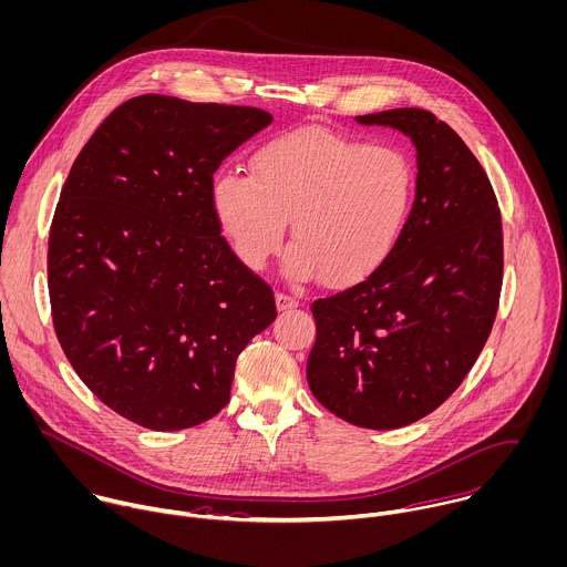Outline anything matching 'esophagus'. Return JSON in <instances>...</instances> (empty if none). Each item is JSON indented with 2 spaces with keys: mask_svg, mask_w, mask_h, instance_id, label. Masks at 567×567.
Wrapping results in <instances>:
<instances>
[{
  "mask_svg": "<svg viewBox=\"0 0 567 567\" xmlns=\"http://www.w3.org/2000/svg\"><path fill=\"white\" fill-rule=\"evenodd\" d=\"M276 305H278V309H280V311H285V309L298 307V300H296L293 296L285 293V291H278V293H276Z\"/></svg>",
  "mask_w": 567,
  "mask_h": 567,
  "instance_id": "obj_1",
  "label": "esophagus"
}]
</instances>
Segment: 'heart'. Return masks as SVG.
Segmentation results:
<instances>
[{"label":"heart","mask_w":567,"mask_h":567,"mask_svg":"<svg viewBox=\"0 0 567 567\" xmlns=\"http://www.w3.org/2000/svg\"><path fill=\"white\" fill-rule=\"evenodd\" d=\"M414 188V168L399 148L305 126L260 146L251 175L218 171L212 205L249 269L269 262L291 220L287 274L349 287L369 278L394 251Z\"/></svg>","instance_id":"obj_1"}]
</instances>
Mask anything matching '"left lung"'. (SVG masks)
<instances>
[{
	"label": "left lung",
	"mask_w": 567,
	"mask_h": 567,
	"mask_svg": "<svg viewBox=\"0 0 567 567\" xmlns=\"http://www.w3.org/2000/svg\"><path fill=\"white\" fill-rule=\"evenodd\" d=\"M355 120L412 137L416 200L379 269L311 302L307 383L338 419L396 430L443 405L485 347L503 285V225L481 162L434 113L392 109Z\"/></svg>",
	"instance_id": "8db88e82"
}]
</instances>
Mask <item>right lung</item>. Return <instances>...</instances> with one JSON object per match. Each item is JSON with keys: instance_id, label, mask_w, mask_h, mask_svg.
<instances>
[{"instance_id": "obj_1", "label": "right lung", "mask_w": 567, "mask_h": 567, "mask_svg": "<svg viewBox=\"0 0 567 567\" xmlns=\"http://www.w3.org/2000/svg\"><path fill=\"white\" fill-rule=\"evenodd\" d=\"M256 106L140 95L91 135L49 236L58 340L82 383L155 432L214 419L238 353L276 318L212 205L223 159L271 124Z\"/></svg>"}]
</instances>
